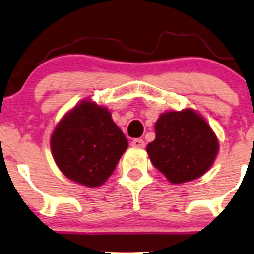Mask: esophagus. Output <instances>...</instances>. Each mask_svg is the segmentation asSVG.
<instances>
[{"instance_id":"obj_1","label":"esophagus","mask_w":254,"mask_h":254,"mask_svg":"<svg viewBox=\"0 0 254 254\" xmlns=\"http://www.w3.org/2000/svg\"><path fill=\"white\" fill-rule=\"evenodd\" d=\"M131 146L132 147H136V148H142L145 147V141L142 139H134L131 141Z\"/></svg>"}]
</instances>
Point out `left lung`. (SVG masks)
Segmentation results:
<instances>
[{
    "label": "left lung",
    "instance_id": "obj_1",
    "mask_svg": "<svg viewBox=\"0 0 254 254\" xmlns=\"http://www.w3.org/2000/svg\"><path fill=\"white\" fill-rule=\"evenodd\" d=\"M156 139L146 147L152 165L173 184L199 178L211 167L219 142L209 124L193 109L163 113Z\"/></svg>",
    "mask_w": 254,
    "mask_h": 254
}]
</instances>
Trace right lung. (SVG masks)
<instances>
[{"mask_svg": "<svg viewBox=\"0 0 254 254\" xmlns=\"http://www.w3.org/2000/svg\"><path fill=\"white\" fill-rule=\"evenodd\" d=\"M51 152L68 179L102 186L127 148V140L107 108L81 102L60 120L51 135Z\"/></svg>", "mask_w": 254, "mask_h": 254, "instance_id": "obj_1", "label": "right lung"}]
</instances>
